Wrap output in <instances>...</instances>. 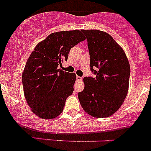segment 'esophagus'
<instances>
[{
  "label": "esophagus",
  "instance_id": "34e87169",
  "mask_svg": "<svg viewBox=\"0 0 151 151\" xmlns=\"http://www.w3.org/2000/svg\"><path fill=\"white\" fill-rule=\"evenodd\" d=\"M76 80L77 81H81L82 80V77H80L78 76H76Z\"/></svg>",
  "mask_w": 151,
  "mask_h": 151
}]
</instances>
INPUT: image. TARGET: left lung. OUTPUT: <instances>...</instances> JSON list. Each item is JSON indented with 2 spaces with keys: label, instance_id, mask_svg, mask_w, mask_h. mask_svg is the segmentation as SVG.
Wrapping results in <instances>:
<instances>
[{
  "label": "left lung",
  "instance_id": "1",
  "mask_svg": "<svg viewBox=\"0 0 151 151\" xmlns=\"http://www.w3.org/2000/svg\"><path fill=\"white\" fill-rule=\"evenodd\" d=\"M88 42L91 71L78 93L83 109L94 117H107L124 103L129 88L130 67L125 52L109 34L81 30Z\"/></svg>",
  "mask_w": 151,
  "mask_h": 151
}]
</instances>
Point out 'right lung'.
Listing matches in <instances>:
<instances>
[{
  "mask_svg": "<svg viewBox=\"0 0 151 151\" xmlns=\"http://www.w3.org/2000/svg\"><path fill=\"white\" fill-rule=\"evenodd\" d=\"M85 40L78 30L51 34L37 44L23 73L22 85L27 104L42 119H52L63 111L66 98L73 93L76 74L58 69L69 52Z\"/></svg>",
  "mask_w": 151,
  "mask_h": 151,
  "instance_id": "1",
  "label": "right lung"
}]
</instances>
